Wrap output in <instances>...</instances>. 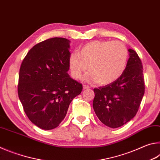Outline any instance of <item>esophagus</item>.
Returning <instances> with one entry per match:
<instances>
[{"instance_id":"obj_1","label":"esophagus","mask_w":160,"mask_h":160,"mask_svg":"<svg viewBox=\"0 0 160 160\" xmlns=\"http://www.w3.org/2000/svg\"><path fill=\"white\" fill-rule=\"evenodd\" d=\"M90 86H88L86 85H83V90H87V89H90Z\"/></svg>"}]
</instances>
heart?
I'll list each match as a JSON object with an SVG mask.
<instances>
[{"instance_id": "heart-1", "label": "heart", "mask_w": 160, "mask_h": 160, "mask_svg": "<svg viewBox=\"0 0 160 160\" xmlns=\"http://www.w3.org/2000/svg\"><path fill=\"white\" fill-rule=\"evenodd\" d=\"M127 58L128 49L123 42L92 41L78 48V54H70L68 65L70 74L75 79H80L88 67L90 72L85 80L106 85L121 77Z\"/></svg>"}]
</instances>
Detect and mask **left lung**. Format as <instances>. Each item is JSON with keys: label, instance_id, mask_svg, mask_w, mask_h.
Segmentation results:
<instances>
[{"label": "left lung", "instance_id": "obj_1", "mask_svg": "<svg viewBox=\"0 0 160 160\" xmlns=\"http://www.w3.org/2000/svg\"><path fill=\"white\" fill-rule=\"evenodd\" d=\"M126 68L117 80L94 88L93 109L101 122L118 128L134 117L145 93L143 68L140 58L129 48Z\"/></svg>", "mask_w": 160, "mask_h": 160}]
</instances>
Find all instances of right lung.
Instances as JSON below:
<instances>
[{
	"instance_id": "obj_1",
	"label": "right lung",
	"mask_w": 160,
	"mask_h": 160,
	"mask_svg": "<svg viewBox=\"0 0 160 160\" xmlns=\"http://www.w3.org/2000/svg\"><path fill=\"white\" fill-rule=\"evenodd\" d=\"M70 41L54 37L34 46L22 62L18 92L34 125L44 130L59 126L82 84L68 73Z\"/></svg>"
}]
</instances>
